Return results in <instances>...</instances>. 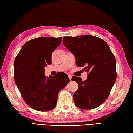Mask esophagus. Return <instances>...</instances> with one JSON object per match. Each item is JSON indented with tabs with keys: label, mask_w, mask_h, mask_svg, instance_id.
Instances as JSON below:
<instances>
[{
	"label": "esophagus",
	"mask_w": 133,
	"mask_h": 133,
	"mask_svg": "<svg viewBox=\"0 0 133 133\" xmlns=\"http://www.w3.org/2000/svg\"><path fill=\"white\" fill-rule=\"evenodd\" d=\"M68 76H69V79H70V80H71V78H72V75H69Z\"/></svg>",
	"instance_id": "obj_1"
}]
</instances>
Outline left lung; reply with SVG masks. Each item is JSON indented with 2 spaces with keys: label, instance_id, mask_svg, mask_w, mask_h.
Wrapping results in <instances>:
<instances>
[{
  "label": "left lung",
  "instance_id": "8db88e82",
  "mask_svg": "<svg viewBox=\"0 0 133 133\" xmlns=\"http://www.w3.org/2000/svg\"><path fill=\"white\" fill-rule=\"evenodd\" d=\"M64 45L72 52L77 66L84 67L87 79L74 76L72 81L78 84L73 95L78 108L92 109L106 100L117 78L115 57L107 43L97 37L86 35L64 37Z\"/></svg>",
  "mask_w": 133,
  "mask_h": 133
}]
</instances>
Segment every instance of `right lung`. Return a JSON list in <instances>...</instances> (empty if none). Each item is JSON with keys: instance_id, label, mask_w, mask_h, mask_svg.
Instances as JSON below:
<instances>
[{"instance_id": "add662e5", "label": "right lung", "mask_w": 133, "mask_h": 133, "mask_svg": "<svg viewBox=\"0 0 133 133\" xmlns=\"http://www.w3.org/2000/svg\"><path fill=\"white\" fill-rule=\"evenodd\" d=\"M62 37H41L26 42L14 61V80L25 102L35 110L45 112L56 106L59 92L70 82L64 72L46 77L45 66Z\"/></svg>"}]
</instances>
